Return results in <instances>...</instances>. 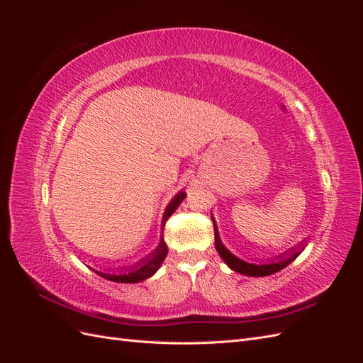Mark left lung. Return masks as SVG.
Instances as JSON below:
<instances>
[{
    "mask_svg": "<svg viewBox=\"0 0 363 363\" xmlns=\"http://www.w3.org/2000/svg\"><path fill=\"white\" fill-rule=\"evenodd\" d=\"M212 221L215 227V248L218 251V255L221 256V259L225 262V265L230 269H233L239 274H244V276H248V277H265V276H271V274L279 272L280 269L286 268L289 263H292L296 257H298L301 255V251L306 248V240H304V242H301L300 245H295L294 248L284 251L283 255L277 256L276 259L263 262V263H250L239 259L238 256L233 255L232 251L225 248L221 238H219L218 225L215 223L213 216H212Z\"/></svg>",
    "mask_w": 363,
    "mask_h": 363,
    "instance_id": "1",
    "label": "left lung"
}]
</instances>
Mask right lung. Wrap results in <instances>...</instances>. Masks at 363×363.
Masks as SVG:
<instances>
[{"instance_id":"obj_1","label":"right lung","mask_w":363,"mask_h":363,"mask_svg":"<svg viewBox=\"0 0 363 363\" xmlns=\"http://www.w3.org/2000/svg\"><path fill=\"white\" fill-rule=\"evenodd\" d=\"M186 199V192L180 191L179 194H175L174 199L169 201V204L164 208V213L162 218V232L164 223L167 219L175 212V208L180 206V203ZM168 255V247L164 244L163 236L160 235V242L156 247V250H152V252H150L148 256H145L144 259H140L139 262H136L135 265L130 267H124V268H116V271H96L94 268H91L94 272H96L98 276L111 280V281H116V283H139L144 281L147 279H150L151 276H155L156 271L160 268L162 262L164 260Z\"/></svg>"}]
</instances>
